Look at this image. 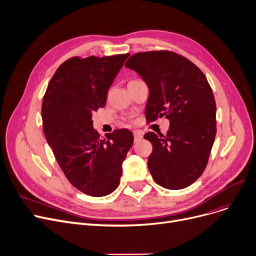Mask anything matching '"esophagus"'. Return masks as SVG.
Listing matches in <instances>:
<instances>
[{
	"mask_svg": "<svg viewBox=\"0 0 256 256\" xmlns=\"http://www.w3.org/2000/svg\"><path fill=\"white\" fill-rule=\"evenodd\" d=\"M133 136H134V142H140V140L142 138V134L140 132H138V131L133 133Z\"/></svg>",
	"mask_w": 256,
	"mask_h": 256,
	"instance_id": "obj_1",
	"label": "esophagus"
}]
</instances>
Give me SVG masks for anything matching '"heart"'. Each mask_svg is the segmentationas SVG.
Segmentation results:
<instances>
[{
  "label": "heart",
  "mask_w": 256,
  "mask_h": 256,
  "mask_svg": "<svg viewBox=\"0 0 256 256\" xmlns=\"http://www.w3.org/2000/svg\"><path fill=\"white\" fill-rule=\"evenodd\" d=\"M131 81H134V80H131Z\"/></svg>",
  "instance_id": "heart-1"
}]
</instances>
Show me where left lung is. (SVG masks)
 <instances>
[{
    "label": "left lung",
    "instance_id": "left-lung-1",
    "mask_svg": "<svg viewBox=\"0 0 256 256\" xmlns=\"http://www.w3.org/2000/svg\"><path fill=\"white\" fill-rule=\"evenodd\" d=\"M125 66L138 72L149 88L146 120H170L166 136L148 132L152 144L149 171L156 184L181 190L196 181L208 162L216 133V101L203 72L176 52L132 55Z\"/></svg>",
    "mask_w": 256,
    "mask_h": 256
}]
</instances>
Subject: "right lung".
I'll list each match as a JSON object with an SVG mask.
<instances>
[{"label":"right lung","instance_id":"right-lung-1","mask_svg":"<svg viewBox=\"0 0 256 256\" xmlns=\"http://www.w3.org/2000/svg\"><path fill=\"white\" fill-rule=\"evenodd\" d=\"M129 54L72 57L56 70L42 106L44 136L70 184L92 197L112 192L133 134L118 129L101 136L92 114L104 107L107 92Z\"/></svg>","mask_w":256,"mask_h":256}]
</instances>
